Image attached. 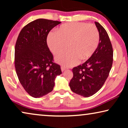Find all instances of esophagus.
Masks as SVG:
<instances>
[{
  "label": "esophagus",
  "instance_id": "1",
  "mask_svg": "<svg viewBox=\"0 0 128 128\" xmlns=\"http://www.w3.org/2000/svg\"><path fill=\"white\" fill-rule=\"evenodd\" d=\"M66 69H67V68H66V67H64V66H61V70H62V72L66 70Z\"/></svg>",
  "mask_w": 128,
  "mask_h": 128
}]
</instances>
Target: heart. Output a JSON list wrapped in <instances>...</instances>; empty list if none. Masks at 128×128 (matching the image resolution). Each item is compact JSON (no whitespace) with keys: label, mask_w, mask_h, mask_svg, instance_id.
<instances>
[{"label":"heart","mask_w":128,"mask_h":128,"mask_svg":"<svg viewBox=\"0 0 128 128\" xmlns=\"http://www.w3.org/2000/svg\"><path fill=\"white\" fill-rule=\"evenodd\" d=\"M100 41L97 28L83 22H68L60 26L57 32L48 34L47 43L54 55H59L68 48L70 50L56 58L64 66L74 65L78 60L88 59L97 49Z\"/></svg>","instance_id":"obj_1"}]
</instances>
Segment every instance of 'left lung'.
<instances>
[{"mask_svg": "<svg viewBox=\"0 0 128 128\" xmlns=\"http://www.w3.org/2000/svg\"><path fill=\"white\" fill-rule=\"evenodd\" d=\"M100 41L95 52L88 60L72 69L69 83L71 90L85 97L96 93L108 78L113 62V49L109 36L99 22H95Z\"/></svg>", "mask_w": 128, "mask_h": 128, "instance_id": "8db88e82", "label": "left lung"}]
</instances>
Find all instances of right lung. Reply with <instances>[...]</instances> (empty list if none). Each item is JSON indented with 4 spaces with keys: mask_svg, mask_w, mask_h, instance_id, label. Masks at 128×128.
Masks as SVG:
<instances>
[{
    "mask_svg": "<svg viewBox=\"0 0 128 128\" xmlns=\"http://www.w3.org/2000/svg\"><path fill=\"white\" fill-rule=\"evenodd\" d=\"M58 21L39 18L24 26L15 45L14 65L21 84L29 95L41 97L51 92L57 75L62 73L59 64L46 42L47 36Z\"/></svg>",
    "mask_w": 128,
    "mask_h": 128,
    "instance_id": "1",
    "label": "right lung"
}]
</instances>
